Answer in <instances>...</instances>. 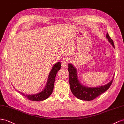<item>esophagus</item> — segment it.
<instances>
[{"label":"esophagus","mask_w":124,"mask_h":124,"mask_svg":"<svg viewBox=\"0 0 124 124\" xmlns=\"http://www.w3.org/2000/svg\"><path fill=\"white\" fill-rule=\"evenodd\" d=\"M61 66L63 68H66L68 66V60L66 58H63L61 61Z\"/></svg>","instance_id":"obj_1"}]
</instances>
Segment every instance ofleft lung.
I'll return each instance as SVG.
<instances>
[{
	"mask_svg": "<svg viewBox=\"0 0 124 124\" xmlns=\"http://www.w3.org/2000/svg\"><path fill=\"white\" fill-rule=\"evenodd\" d=\"M106 37L108 41L110 42L113 47L115 48L114 42L109 37L108 33L107 34ZM68 69L69 73V83L70 90L72 93L79 99L86 101L93 100L98 97L104 92L107 91L110 87L112 84L113 78L110 82L104 86L97 87H88L81 84L78 79L77 70L73 64L69 63Z\"/></svg>",
	"mask_w": 124,
	"mask_h": 124,
	"instance_id": "1",
	"label": "left lung"
}]
</instances>
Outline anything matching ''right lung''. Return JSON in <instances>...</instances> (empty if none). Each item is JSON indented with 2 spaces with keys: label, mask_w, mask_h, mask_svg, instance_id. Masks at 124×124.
Wrapping results in <instances>:
<instances>
[{
  "label": "right lung",
  "mask_w": 124,
  "mask_h": 124,
  "mask_svg": "<svg viewBox=\"0 0 124 124\" xmlns=\"http://www.w3.org/2000/svg\"><path fill=\"white\" fill-rule=\"evenodd\" d=\"M60 69H61V63L60 62L56 63L54 65L50 73L49 74L46 85L44 89L40 92V93L35 94H26L23 93H21L19 91H17L23 95L24 97H26L29 100H31V101H40L46 99L48 97H50V95L52 93L53 89H54L55 76Z\"/></svg>",
  "instance_id": "right-lung-1"
}]
</instances>
